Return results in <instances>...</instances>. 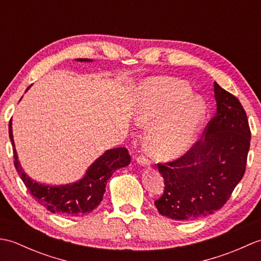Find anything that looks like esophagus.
I'll return each mask as SVG.
<instances>
[{"mask_svg": "<svg viewBox=\"0 0 261 261\" xmlns=\"http://www.w3.org/2000/svg\"><path fill=\"white\" fill-rule=\"evenodd\" d=\"M137 162L141 166H150V160L146 158L145 156H139L137 157Z\"/></svg>", "mask_w": 261, "mask_h": 261, "instance_id": "obj_1", "label": "esophagus"}]
</instances>
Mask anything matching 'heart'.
Here are the masks:
<instances>
[{
  "label": "heart",
  "mask_w": 261,
  "mask_h": 261,
  "mask_svg": "<svg viewBox=\"0 0 261 261\" xmlns=\"http://www.w3.org/2000/svg\"><path fill=\"white\" fill-rule=\"evenodd\" d=\"M206 111L203 97L191 94V87L182 81L157 77L138 87L136 121L140 125L158 121L147 136L146 147L162 162L177 159L190 150Z\"/></svg>",
  "instance_id": "1"
}]
</instances>
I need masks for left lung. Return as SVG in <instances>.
<instances>
[{
	"mask_svg": "<svg viewBox=\"0 0 261 261\" xmlns=\"http://www.w3.org/2000/svg\"><path fill=\"white\" fill-rule=\"evenodd\" d=\"M214 94L216 112L201 139L178 159L158 164L165 191L154 205L171 220L193 221L213 214L245 175L251 139L246 111L218 83Z\"/></svg>",
	"mask_w": 261,
	"mask_h": 261,
	"instance_id": "8db88e82",
	"label": "left lung"
}]
</instances>
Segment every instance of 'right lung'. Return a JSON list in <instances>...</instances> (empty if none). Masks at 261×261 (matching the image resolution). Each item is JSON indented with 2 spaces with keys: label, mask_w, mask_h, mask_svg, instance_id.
<instances>
[{
  "label": "right lung",
  "mask_w": 261,
  "mask_h": 261,
  "mask_svg": "<svg viewBox=\"0 0 261 261\" xmlns=\"http://www.w3.org/2000/svg\"><path fill=\"white\" fill-rule=\"evenodd\" d=\"M76 60L77 62H92L87 58ZM28 90L29 87L27 88V91ZM9 136L13 147L15 169L31 195L37 199L39 204L47 207L51 213L66 216H80L91 213L102 202L105 186L110 177L116 169L125 167L131 162V157L126 148L110 149L88 167L82 179L73 184L58 186L45 185L31 179L22 169L13 141L12 121H10L9 123Z\"/></svg>",
  "instance_id": "1"
}]
</instances>
